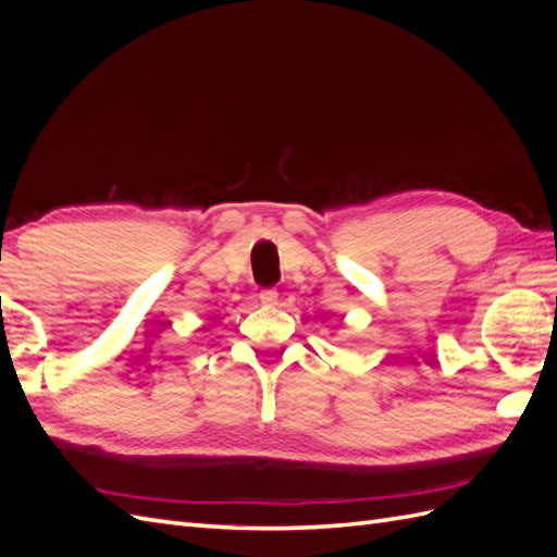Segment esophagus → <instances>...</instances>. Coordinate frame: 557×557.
Returning <instances> with one entry per match:
<instances>
[{"instance_id": "34e87169", "label": "esophagus", "mask_w": 557, "mask_h": 557, "mask_svg": "<svg viewBox=\"0 0 557 557\" xmlns=\"http://www.w3.org/2000/svg\"><path fill=\"white\" fill-rule=\"evenodd\" d=\"M260 301L264 307H274L276 301H278V293L276 290H262L260 293Z\"/></svg>"}]
</instances>
